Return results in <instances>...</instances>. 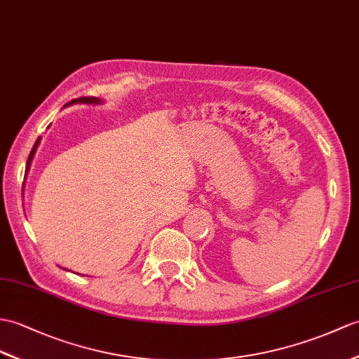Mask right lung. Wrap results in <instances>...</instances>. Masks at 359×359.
Listing matches in <instances>:
<instances>
[{
  "label": "right lung",
  "instance_id": "add662e5",
  "mask_svg": "<svg viewBox=\"0 0 359 359\" xmlns=\"http://www.w3.org/2000/svg\"><path fill=\"white\" fill-rule=\"evenodd\" d=\"M102 101L101 99H97V97H95V96H84V97H78V99H73V101H70L69 104L67 105H72V104H101ZM39 142H41V137H38L36 139V142H35V145H33V148H32V151H30V154H29V159H27V165H26V172H29V168H30V163H32V159H33V156H35V153H36V148H38V145H39Z\"/></svg>",
  "mask_w": 359,
  "mask_h": 359
}]
</instances>
